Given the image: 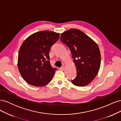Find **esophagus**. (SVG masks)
<instances>
[{"instance_id": "34e87169", "label": "esophagus", "mask_w": 121, "mask_h": 121, "mask_svg": "<svg viewBox=\"0 0 121 121\" xmlns=\"http://www.w3.org/2000/svg\"><path fill=\"white\" fill-rule=\"evenodd\" d=\"M64 69H65L64 67H61L60 68V70H61V71H64Z\"/></svg>"}]
</instances>
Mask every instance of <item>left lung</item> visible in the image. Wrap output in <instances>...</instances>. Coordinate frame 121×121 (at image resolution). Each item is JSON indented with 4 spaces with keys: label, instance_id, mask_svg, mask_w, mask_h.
<instances>
[{
    "label": "left lung",
    "instance_id": "left-lung-1",
    "mask_svg": "<svg viewBox=\"0 0 121 121\" xmlns=\"http://www.w3.org/2000/svg\"><path fill=\"white\" fill-rule=\"evenodd\" d=\"M61 42L71 50L77 69L74 85L82 87L95 77L100 66L101 56L97 44L78 29H71L62 33Z\"/></svg>",
    "mask_w": 121,
    "mask_h": 121
}]
</instances>
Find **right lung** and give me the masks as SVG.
Instances as JSON below:
<instances>
[{
	"label": "right lung",
	"instance_id": "right-lung-1",
	"mask_svg": "<svg viewBox=\"0 0 121 121\" xmlns=\"http://www.w3.org/2000/svg\"><path fill=\"white\" fill-rule=\"evenodd\" d=\"M59 37L57 33L41 31L30 35L22 43L17 66L21 76L29 84L43 86L52 80L56 69L51 65L49 53Z\"/></svg>",
	"mask_w": 121,
	"mask_h": 121
}]
</instances>
